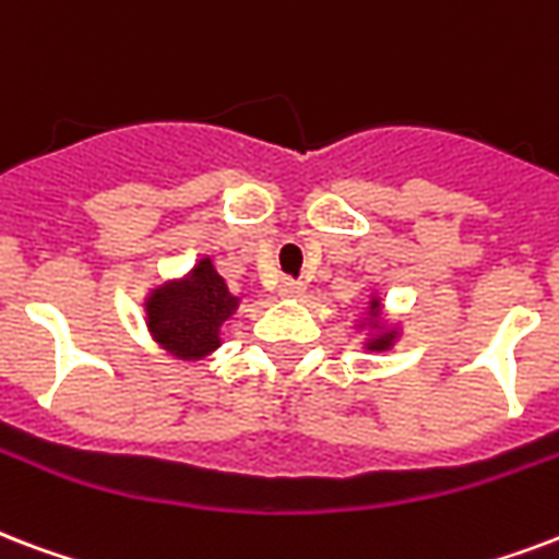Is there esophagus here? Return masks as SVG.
Listing matches in <instances>:
<instances>
[{
  "label": "esophagus",
  "instance_id": "1",
  "mask_svg": "<svg viewBox=\"0 0 559 559\" xmlns=\"http://www.w3.org/2000/svg\"><path fill=\"white\" fill-rule=\"evenodd\" d=\"M305 293H308V287H305L301 281H293V278L281 281V296L284 298H301Z\"/></svg>",
  "mask_w": 559,
  "mask_h": 559
}]
</instances>
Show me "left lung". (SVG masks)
<instances>
[{
    "mask_svg": "<svg viewBox=\"0 0 559 559\" xmlns=\"http://www.w3.org/2000/svg\"><path fill=\"white\" fill-rule=\"evenodd\" d=\"M366 313H369V328H372V336L366 340V348L369 352H386V348H393L395 340H399V328H390L381 322V298H369V310Z\"/></svg>",
    "mask_w": 559,
    "mask_h": 559,
    "instance_id": "8db88e82",
    "label": "left lung"
}]
</instances>
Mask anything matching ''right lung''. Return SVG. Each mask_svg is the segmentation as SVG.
I'll use <instances>...</instances> for the list:
<instances>
[{
    "instance_id": "right-lung-1",
    "label": "right lung",
    "mask_w": 559,
    "mask_h": 559,
    "mask_svg": "<svg viewBox=\"0 0 559 559\" xmlns=\"http://www.w3.org/2000/svg\"><path fill=\"white\" fill-rule=\"evenodd\" d=\"M240 308L211 258H202L181 281L148 293V334L176 360H202L223 346V325Z\"/></svg>"
}]
</instances>
